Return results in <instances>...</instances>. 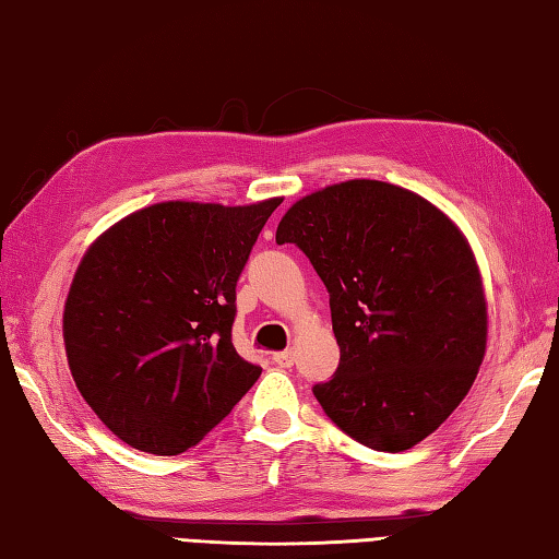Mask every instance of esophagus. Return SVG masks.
<instances>
[{
	"label": "esophagus",
	"mask_w": 559,
	"mask_h": 559,
	"mask_svg": "<svg viewBox=\"0 0 559 559\" xmlns=\"http://www.w3.org/2000/svg\"><path fill=\"white\" fill-rule=\"evenodd\" d=\"M273 362H276L278 367H293V362H295V355H293V350L273 353Z\"/></svg>",
	"instance_id": "esophagus-1"
}]
</instances>
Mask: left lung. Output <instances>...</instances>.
<instances>
[{"mask_svg": "<svg viewBox=\"0 0 559 559\" xmlns=\"http://www.w3.org/2000/svg\"><path fill=\"white\" fill-rule=\"evenodd\" d=\"M276 242L298 245L329 290L341 360L314 396L343 432L406 451L473 386L488 307L466 237L430 201L348 180L288 209Z\"/></svg>", "mask_w": 559, "mask_h": 559, "instance_id": "left-lung-1", "label": "left lung"}]
</instances>
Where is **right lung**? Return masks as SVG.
I'll return each mask as SVG.
<instances>
[{
  "mask_svg": "<svg viewBox=\"0 0 559 559\" xmlns=\"http://www.w3.org/2000/svg\"><path fill=\"white\" fill-rule=\"evenodd\" d=\"M278 204L163 201L83 254L64 302L69 370L129 447L182 454L259 379L233 346L235 286Z\"/></svg>",
  "mask_w": 559,
  "mask_h": 559,
  "instance_id": "1",
  "label": "right lung"
}]
</instances>
